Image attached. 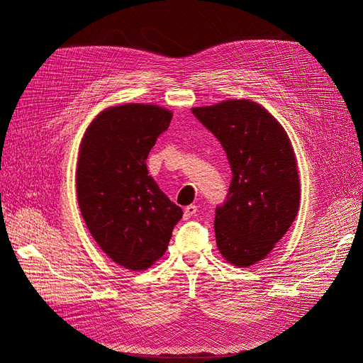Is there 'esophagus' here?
Wrapping results in <instances>:
<instances>
[{
    "mask_svg": "<svg viewBox=\"0 0 363 363\" xmlns=\"http://www.w3.org/2000/svg\"><path fill=\"white\" fill-rule=\"evenodd\" d=\"M196 212H199V207H196L195 204H191V206H188V207H184L183 216H184L186 219H189V218L195 216V213H196Z\"/></svg>",
    "mask_w": 363,
    "mask_h": 363,
    "instance_id": "34e87169",
    "label": "esophagus"
}]
</instances>
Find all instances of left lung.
Here are the masks:
<instances>
[{
    "label": "left lung",
    "instance_id": "left-lung-1",
    "mask_svg": "<svg viewBox=\"0 0 363 363\" xmlns=\"http://www.w3.org/2000/svg\"><path fill=\"white\" fill-rule=\"evenodd\" d=\"M221 142L233 177L216 208L215 236L221 256L238 268L265 259L286 235L300 207V175L286 130L251 100L194 107Z\"/></svg>",
    "mask_w": 363,
    "mask_h": 363
}]
</instances>
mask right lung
<instances>
[{
    "label": "right lung",
    "mask_w": 363,
    "mask_h": 363,
    "mask_svg": "<svg viewBox=\"0 0 363 363\" xmlns=\"http://www.w3.org/2000/svg\"><path fill=\"white\" fill-rule=\"evenodd\" d=\"M172 112L128 103L98 113L77 160V200L92 238L119 267L150 268L168 248L183 211L148 175L147 157Z\"/></svg>",
    "instance_id": "add662e5"
}]
</instances>
